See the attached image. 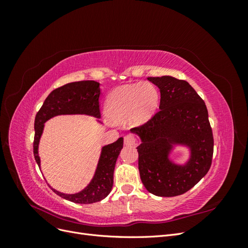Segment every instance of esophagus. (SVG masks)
Instances as JSON below:
<instances>
[{"instance_id": "1", "label": "esophagus", "mask_w": 248, "mask_h": 248, "mask_svg": "<svg viewBox=\"0 0 248 248\" xmlns=\"http://www.w3.org/2000/svg\"><path fill=\"white\" fill-rule=\"evenodd\" d=\"M124 144L126 146H133L137 144V138L133 136V134H127L124 137Z\"/></svg>"}]
</instances>
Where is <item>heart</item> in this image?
Returning a JSON list of instances; mask_svg holds the SVG:
<instances>
[{
    "label": "heart",
    "mask_w": 248,
    "mask_h": 248,
    "mask_svg": "<svg viewBox=\"0 0 248 248\" xmlns=\"http://www.w3.org/2000/svg\"><path fill=\"white\" fill-rule=\"evenodd\" d=\"M159 104V93L150 82H136L116 89L108 98L107 110L115 122L130 116L133 124L140 125L151 118Z\"/></svg>",
    "instance_id": "1"
}]
</instances>
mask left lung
I'll use <instances>...</instances> for the list:
<instances>
[{
	"mask_svg": "<svg viewBox=\"0 0 248 248\" xmlns=\"http://www.w3.org/2000/svg\"><path fill=\"white\" fill-rule=\"evenodd\" d=\"M160 90L159 110L130 129L141 140L137 148L139 170L146 189L157 197H176L191 189L210 170L213 133L206 104L186 80L172 77L148 78ZM172 143L188 145L185 166L168 159Z\"/></svg>",
	"mask_w": 248,
	"mask_h": 248,
	"instance_id": "1",
	"label": "left lung"
}]
</instances>
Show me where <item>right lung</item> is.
<instances>
[{
	"label": "right lung",
	"mask_w": 248,
	"mask_h": 248,
	"mask_svg": "<svg viewBox=\"0 0 248 248\" xmlns=\"http://www.w3.org/2000/svg\"><path fill=\"white\" fill-rule=\"evenodd\" d=\"M100 89L99 82L94 80H81L70 82L55 89L44 100L41 108L35 117V137L33 151L35 160L40 168L38 155L39 140L43 131L44 123L58 115L85 114L100 118L99 108ZM123 148V138L118 139L110 145L102 148L100 159L94 178L84 190L74 194H66L57 191L61 198L77 204H92L107 198L114 184V170L118 156Z\"/></svg>",
	"instance_id": "right-lung-1"
}]
</instances>
